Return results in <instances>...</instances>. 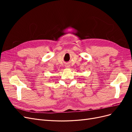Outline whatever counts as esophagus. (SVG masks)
<instances>
[{
	"mask_svg": "<svg viewBox=\"0 0 132 132\" xmlns=\"http://www.w3.org/2000/svg\"><path fill=\"white\" fill-rule=\"evenodd\" d=\"M69 67V66H68V65H66V66H65V68H68Z\"/></svg>",
	"mask_w": 132,
	"mask_h": 132,
	"instance_id": "34e87169",
	"label": "esophagus"
}]
</instances>
